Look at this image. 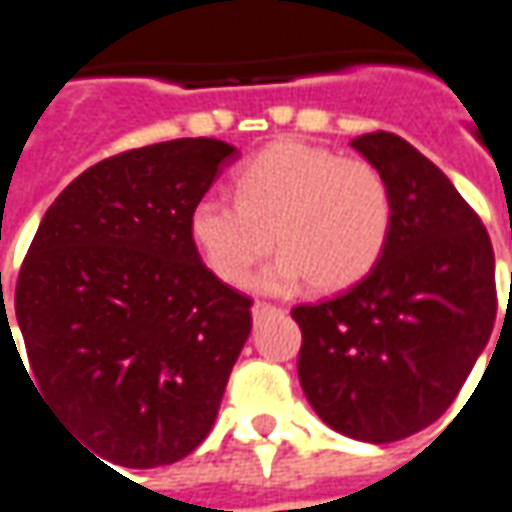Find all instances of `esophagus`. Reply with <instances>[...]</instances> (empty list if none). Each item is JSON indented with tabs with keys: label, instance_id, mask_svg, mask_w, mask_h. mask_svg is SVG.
<instances>
[{
	"label": "esophagus",
	"instance_id": "34e87169",
	"mask_svg": "<svg viewBox=\"0 0 512 512\" xmlns=\"http://www.w3.org/2000/svg\"><path fill=\"white\" fill-rule=\"evenodd\" d=\"M250 312H253V320H259V317H264V315H273V312H278L276 306H273V303H253V309H250Z\"/></svg>",
	"mask_w": 512,
	"mask_h": 512
}]
</instances>
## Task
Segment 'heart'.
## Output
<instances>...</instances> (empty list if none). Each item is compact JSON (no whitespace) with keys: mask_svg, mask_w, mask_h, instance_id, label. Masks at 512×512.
<instances>
[{"mask_svg":"<svg viewBox=\"0 0 512 512\" xmlns=\"http://www.w3.org/2000/svg\"><path fill=\"white\" fill-rule=\"evenodd\" d=\"M236 203L206 195L189 211V236L214 276L239 287L273 250L284 253L259 278L262 290L309 284L337 292L368 276L382 259L393 195L365 158H343L320 144L264 147L234 175Z\"/></svg>","mask_w":512,"mask_h":512,"instance_id":"obj_1","label":"heart"}]
</instances>
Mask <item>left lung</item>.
I'll use <instances>...</instances> for the list:
<instances>
[{
	"label": "left lung",
	"instance_id": "8db88e82",
	"mask_svg": "<svg viewBox=\"0 0 512 512\" xmlns=\"http://www.w3.org/2000/svg\"><path fill=\"white\" fill-rule=\"evenodd\" d=\"M351 147L390 186V239L351 290L292 309L298 379L331 429L393 443L449 410L491 340L496 264L477 211L410 142L376 130Z\"/></svg>",
	"mask_w": 512,
	"mask_h": 512
}]
</instances>
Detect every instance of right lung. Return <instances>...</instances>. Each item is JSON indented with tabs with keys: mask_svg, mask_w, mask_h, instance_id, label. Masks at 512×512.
Listing matches in <instances>:
<instances>
[{
	"mask_svg": "<svg viewBox=\"0 0 512 512\" xmlns=\"http://www.w3.org/2000/svg\"><path fill=\"white\" fill-rule=\"evenodd\" d=\"M234 158L220 139L111 155L55 197L21 262L30 382L108 463H178L214 426L253 301L200 262L189 211Z\"/></svg>",
	"mask_w": 512,
	"mask_h": 512,
	"instance_id": "add662e5",
	"label": "right lung"
}]
</instances>
